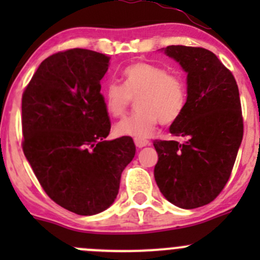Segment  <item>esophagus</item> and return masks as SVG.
<instances>
[{"label": "esophagus", "mask_w": 260, "mask_h": 260, "mask_svg": "<svg viewBox=\"0 0 260 260\" xmlns=\"http://www.w3.org/2000/svg\"><path fill=\"white\" fill-rule=\"evenodd\" d=\"M135 145L137 146L138 148H142V147L149 145V142L147 140H143V138H135Z\"/></svg>", "instance_id": "obj_1"}]
</instances>
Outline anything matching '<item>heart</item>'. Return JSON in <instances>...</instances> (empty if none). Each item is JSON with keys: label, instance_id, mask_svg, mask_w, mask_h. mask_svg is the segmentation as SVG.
<instances>
[{"label": "heart", "instance_id": "b5f03b06", "mask_svg": "<svg viewBox=\"0 0 260 260\" xmlns=\"http://www.w3.org/2000/svg\"><path fill=\"white\" fill-rule=\"evenodd\" d=\"M132 99L137 109L115 125V133L147 138L158 123L170 125L179 120L187 104V85L179 74L137 61L123 69L122 84L109 83L103 91L107 113L114 118L124 117Z\"/></svg>", "mask_w": 260, "mask_h": 260}]
</instances>
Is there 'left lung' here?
<instances>
[{"instance_id": "1", "label": "left lung", "mask_w": 260, "mask_h": 260, "mask_svg": "<svg viewBox=\"0 0 260 260\" xmlns=\"http://www.w3.org/2000/svg\"><path fill=\"white\" fill-rule=\"evenodd\" d=\"M187 73V104L170 127L174 137L153 142L154 180L162 195L182 209L208 205L232 175L244 123L237 80L210 50L171 45L165 50Z\"/></svg>"}]
</instances>
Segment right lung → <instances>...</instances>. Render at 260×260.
I'll return each instance as SVG.
<instances>
[{"label": "right lung", "mask_w": 260, "mask_h": 260, "mask_svg": "<svg viewBox=\"0 0 260 260\" xmlns=\"http://www.w3.org/2000/svg\"><path fill=\"white\" fill-rule=\"evenodd\" d=\"M111 57L69 49L46 57L22 94V151L52 201L78 215L113 204L133 159L128 136L106 141L111 119L101 80Z\"/></svg>", "instance_id": "right-lung-1"}]
</instances>
